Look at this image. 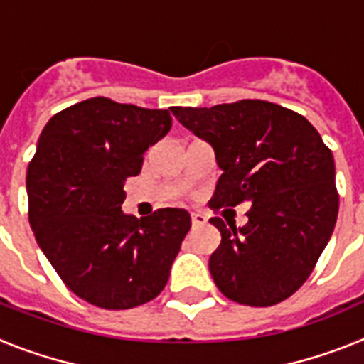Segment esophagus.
<instances>
[{
  "label": "esophagus",
  "instance_id": "esophagus-1",
  "mask_svg": "<svg viewBox=\"0 0 364 364\" xmlns=\"http://www.w3.org/2000/svg\"><path fill=\"white\" fill-rule=\"evenodd\" d=\"M191 224H193V228L204 226L205 217H204V215H200V213H191Z\"/></svg>",
  "mask_w": 364,
  "mask_h": 364
}]
</instances>
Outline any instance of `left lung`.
<instances>
[{
	"instance_id": "1",
	"label": "left lung",
	"mask_w": 364,
	"mask_h": 364,
	"mask_svg": "<svg viewBox=\"0 0 364 364\" xmlns=\"http://www.w3.org/2000/svg\"><path fill=\"white\" fill-rule=\"evenodd\" d=\"M215 149L222 175L210 208L252 202L242 228L210 218L222 235L210 259L218 290L247 306H273L304 284L339 211L330 147L299 112L266 100L171 107Z\"/></svg>"
}]
</instances>
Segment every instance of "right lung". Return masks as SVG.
<instances>
[{
	"mask_svg": "<svg viewBox=\"0 0 364 364\" xmlns=\"http://www.w3.org/2000/svg\"><path fill=\"white\" fill-rule=\"evenodd\" d=\"M171 129L167 109L96 96L56 112L28 162V222L41 252L73 294L127 310L164 290L191 228L186 210L125 215L124 182Z\"/></svg>",
	"mask_w": 364,
	"mask_h": 364,
	"instance_id": "right-lung-1",
	"label": "right lung"
}]
</instances>
